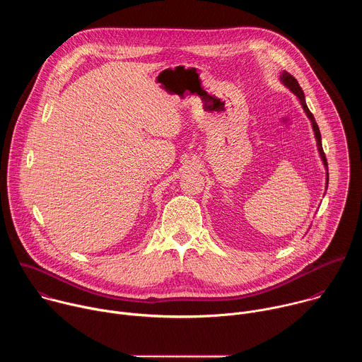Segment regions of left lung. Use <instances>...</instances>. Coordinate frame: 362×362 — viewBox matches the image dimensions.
Wrapping results in <instances>:
<instances>
[{
	"label": "left lung",
	"mask_w": 362,
	"mask_h": 362,
	"mask_svg": "<svg viewBox=\"0 0 362 362\" xmlns=\"http://www.w3.org/2000/svg\"><path fill=\"white\" fill-rule=\"evenodd\" d=\"M279 80H281V83H282L285 87H288V88L298 97V100H299V103H300V106H302L305 115L308 116L309 120H311V124H313V129H314V134H315V139H317V146H318L320 156H321L322 163H324V166H325V169H327V187H328V162H327V158H325V153H324V150H322L321 132H320V129H318V124H317V122H315V117H314V115H313L311 112H309V109H308V106H306V103H305V94H303L302 88L299 87L296 78H295L293 76H291L288 71H282L281 76H279Z\"/></svg>",
	"instance_id": "obj_1"
}]
</instances>
